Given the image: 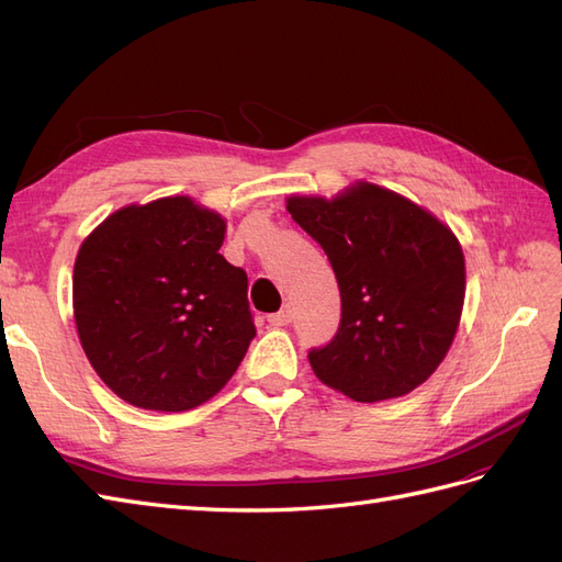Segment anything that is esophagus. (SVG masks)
<instances>
[{
	"mask_svg": "<svg viewBox=\"0 0 562 562\" xmlns=\"http://www.w3.org/2000/svg\"><path fill=\"white\" fill-rule=\"evenodd\" d=\"M267 321L271 323V326H288V323L293 321V310H291V307H283L281 312L271 314Z\"/></svg>",
	"mask_w": 562,
	"mask_h": 562,
	"instance_id": "esophagus-1",
	"label": "esophagus"
}]
</instances>
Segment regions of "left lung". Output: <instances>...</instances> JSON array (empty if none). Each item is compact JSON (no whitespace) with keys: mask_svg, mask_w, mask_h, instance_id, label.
<instances>
[{"mask_svg":"<svg viewBox=\"0 0 562 562\" xmlns=\"http://www.w3.org/2000/svg\"><path fill=\"white\" fill-rule=\"evenodd\" d=\"M285 209L326 250L342 297L337 335L310 351L314 375L359 403L427 382L464 307V252L452 229L363 180L333 199L288 196Z\"/></svg>","mask_w":562,"mask_h":562,"instance_id":"1","label":"left lung"}]
</instances>
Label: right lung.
<instances>
[{
  "label": "right lung",
  "mask_w": 562,
  "mask_h": 562,
  "mask_svg": "<svg viewBox=\"0 0 562 562\" xmlns=\"http://www.w3.org/2000/svg\"><path fill=\"white\" fill-rule=\"evenodd\" d=\"M223 215L190 196L131 203L83 239L72 277L79 342L119 398L159 413L206 403L255 337L248 277L220 246Z\"/></svg>",
  "instance_id": "1"
}]
</instances>
